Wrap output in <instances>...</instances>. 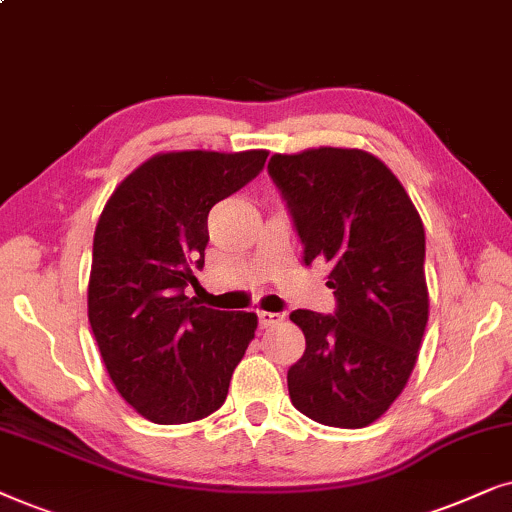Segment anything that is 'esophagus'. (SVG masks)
Listing matches in <instances>:
<instances>
[{"instance_id":"34e87169","label":"esophagus","mask_w":512,"mask_h":512,"mask_svg":"<svg viewBox=\"0 0 512 512\" xmlns=\"http://www.w3.org/2000/svg\"><path fill=\"white\" fill-rule=\"evenodd\" d=\"M257 320H260V327H271L283 323V313H274V311H260L257 313Z\"/></svg>"}]
</instances>
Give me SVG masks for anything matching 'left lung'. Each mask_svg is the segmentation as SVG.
I'll list each match as a JSON object with an SVG mask.
<instances>
[{"mask_svg": "<svg viewBox=\"0 0 512 512\" xmlns=\"http://www.w3.org/2000/svg\"><path fill=\"white\" fill-rule=\"evenodd\" d=\"M304 264H330L332 313L297 309L306 351L288 370L292 405L318 424L363 428L403 391L428 323L426 234L398 177L360 149L274 154Z\"/></svg>", "mask_w": 512, "mask_h": 512, "instance_id": "obj_1", "label": "left lung"}]
</instances>
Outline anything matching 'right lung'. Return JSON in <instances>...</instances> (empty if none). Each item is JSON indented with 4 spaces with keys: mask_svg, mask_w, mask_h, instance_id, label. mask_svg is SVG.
<instances>
[{
    "mask_svg": "<svg viewBox=\"0 0 512 512\" xmlns=\"http://www.w3.org/2000/svg\"><path fill=\"white\" fill-rule=\"evenodd\" d=\"M264 149L156 154L107 201L93 236L88 320L114 386L154 424L199 421L227 400L257 316L185 295L208 213L262 173Z\"/></svg>",
    "mask_w": 512,
    "mask_h": 512,
    "instance_id": "add662e5",
    "label": "right lung"
}]
</instances>
